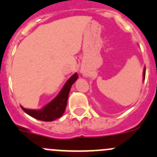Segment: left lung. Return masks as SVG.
I'll use <instances>...</instances> for the list:
<instances>
[{
    "mask_svg": "<svg viewBox=\"0 0 157 157\" xmlns=\"http://www.w3.org/2000/svg\"><path fill=\"white\" fill-rule=\"evenodd\" d=\"M145 67H144V70H143V80H145Z\"/></svg>",
    "mask_w": 157,
    "mask_h": 157,
    "instance_id": "obj_1",
    "label": "left lung"
}]
</instances>
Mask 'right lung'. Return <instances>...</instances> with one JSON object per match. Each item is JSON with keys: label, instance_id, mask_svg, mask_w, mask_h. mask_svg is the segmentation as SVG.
<instances>
[{"label": "right lung", "instance_id": "obj_1", "mask_svg": "<svg viewBox=\"0 0 157 157\" xmlns=\"http://www.w3.org/2000/svg\"><path fill=\"white\" fill-rule=\"evenodd\" d=\"M78 78L77 73H75L69 78L63 87L60 92L56 98L48 103L47 105L40 109H26L21 105L24 112L33 117L35 119L42 121H53L63 115L67 105L69 93L73 83Z\"/></svg>", "mask_w": 157, "mask_h": 157}]
</instances>
